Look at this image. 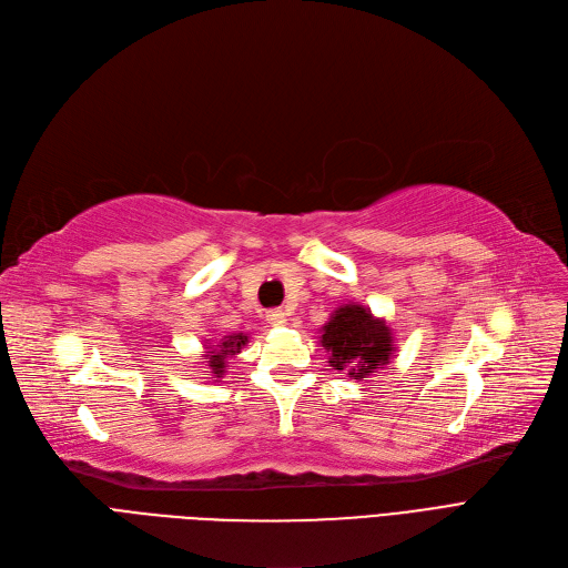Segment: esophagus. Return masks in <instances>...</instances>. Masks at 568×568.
Masks as SVG:
<instances>
[{"label": "esophagus", "mask_w": 568, "mask_h": 568, "mask_svg": "<svg viewBox=\"0 0 568 568\" xmlns=\"http://www.w3.org/2000/svg\"><path fill=\"white\" fill-rule=\"evenodd\" d=\"M266 322L272 324V326H283V324L287 322V313H285L283 308H274V311H268V313H266Z\"/></svg>", "instance_id": "esophagus-1"}]
</instances>
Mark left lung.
Listing matches in <instances>:
<instances>
[{
  "label": "left lung",
  "mask_w": 568,
  "mask_h": 568,
  "mask_svg": "<svg viewBox=\"0 0 568 568\" xmlns=\"http://www.w3.org/2000/svg\"><path fill=\"white\" fill-rule=\"evenodd\" d=\"M322 347L329 352L334 371L362 382L389 364L394 354L392 326L377 320L371 308L345 304L322 326Z\"/></svg>",
  "instance_id": "8db88e82"
}]
</instances>
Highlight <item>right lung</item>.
I'll use <instances>...</instances> for the list:
<instances>
[{
    "mask_svg": "<svg viewBox=\"0 0 568 568\" xmlns=\"http://www.w3.org/2000/svg\"><path fill=\"white\" fill-rule=\"evenodd\" d=\"M248 343V336L246 334H230V336H223L216 345H206V368L209 373H212L214 377H223L225 373V366H227V359L232 354H239L242 352V347Z\"/></svg>",
    "mask_w": 568,
    "mask_h": 568,
    "instance_id": "obj_1",
    "label": "right lung"
}]
</instances>
